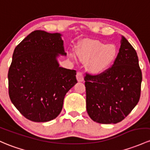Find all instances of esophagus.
I'll use <instances>...</instances> for the list:
<instances>
[{
	"mask_svg": "<svg viewBox=\"0 0 150 150\" xmlns=\"http://www.w3.org/2000/svg\"><path fill=\"white\" fill-rule=\"evenodd\" d=\"M76 78L78 82H83L84 80V77H83V72H78L76 74Z\"/></svg>",
	"mask_w": 150,
	"mask_h": 150,
	"instance_id": "obj_1",
	"label": "esophagus"
}]
</instances>
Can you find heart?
<instances>
[{
    "instance_id": "b5f03b06",
    "label": "heart",
    "mask_w": 150,
    "mask_h": 150,
    "mask_svg": "<svg viewBox=\"0 0 150 150\" xmlns=\"http://www.w3.org/2000/svg\"><path fill=\"white\" fill-rule=\"evenodd\" d=\"M77 54L84 61H90V70L93 73H100L111 65L117 54L113 45H105L98 40L86 41L77 50Z\"/></svg>"
}]
</instances>
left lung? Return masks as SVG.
I'll return each mask as SVG.
<instances>
[{"label":"left lung","mask_w":150,"mask_h":150,"mask_svg":"<svg viewBox=\"0 0 150 150\" xmlns=\"http://www.w3.org/2000/svg\"><path fill=\"white\" fill-rule=\"evenodd\" d=\"M142 80L136 50L124 37L113 65L96 75L86 74V109L93 121L116 124L138 103Z\"/></svg>","instance_id":"left-lung-1"}]
</instances>
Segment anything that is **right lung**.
Instances as JSON below:
<instances>
[{"label":"right lung","mask_w":150,"mask_h":150,"mask_svg":"<svg viewBox=\"0 0 150 150\" xmlns=\"http://www.w3.org/2000/svg\"><path fill=\"white\" fill-rule=\"evenodd\" d=\"M59 54L66 55L61 34L41 30L32 31L14 50L8 74L9 97L30 121L55 119L66 93L78 83L76 71L59 67Z\"/></svg>","instance_id":"1"}]
</instances>
